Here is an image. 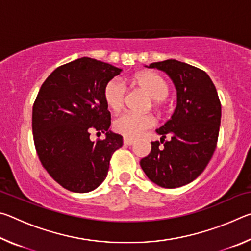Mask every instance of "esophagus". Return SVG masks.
I'll return each mask as SVG.
<instances>
[{"mask_svg": "<svg viewBox=\"0 0 251 251\" xmlns=\"http://www.w3.org/2000/svg\"><path fill=\"white\" fill-rule=\"evenodd\" d=\"M123 143H124V145L130 146V145H133V144H134V141H133V139H129V138H124V139H123Z\"/></svg>", "mask_w": 251, "mask_h": 251, "instance_id": "34e87169", "label": "esophagus"}]
</instances>
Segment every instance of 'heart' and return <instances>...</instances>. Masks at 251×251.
<instances>
[{
  "label": "heart",
  "instance_id": "1",
  "mask_svg": "<svg viewBox=\"0 0 251 251\" xmlns=\"http://www.w3.org/2000/svg\"><path fill=\"white\" fill-rule=\"evenodd\" d=\"M130 83L152 100L155 106H160L169 94V84L163 76L152 71H143L130 77ZM125 88L116 79H110L103 88V99L108 109L118 113L123 107ZM155 125L151 115H136L126 113L117 117L113 123V129L125 138L134 139L142 136Z\"/></svg>",
  "mask_w": 251,
  "mask_h": 251
}]
</instances>
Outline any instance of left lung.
Segmentation results:
<instances>
[{
	"mask_svg": "<svg viewBox=\"0 0 251 251\" xmlns=\"http://www.w3.org/2000/svg\"><path fill=\"white\" fill-rule=\"evenodd\" d=\"M166 73L175 84L177 105L171 120L156 129L163 142L151 143V154L141 160L150 179L164 188L189 184L201 175L214 155L222 120V105L209 76L176 59L146 65Z\"/></svg>",
	"mask_w": 251,
	"mask_h": 251,
	"instance_id": "1",
	"label": "left lung"
}]
</instances>
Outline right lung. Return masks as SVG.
Listing matches in <instances>:
<instances>
[{"label":"right lung","mask_w":251,"mask_h":251,"mask_svg":"<svg viewBox=\"0 0 251 251\" xmlns=\"http://www.w3.org/2000/svg\"><path fill=\"white\" fill-rule=\"evenodd\" d=\"M123 70L82 57L57 67L46 78L33 106L34 144L43 167L73 193L96 189L107 176L110 157L123 145L109 130L103 88ZM92 131L105 138L92 142Z\"/></svg>","instance_id":"add662e5"}]
</instances>
